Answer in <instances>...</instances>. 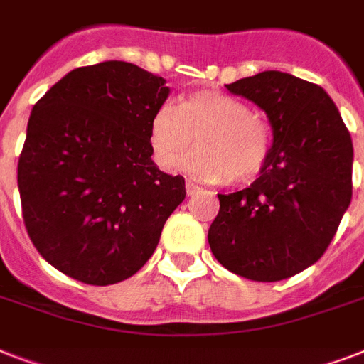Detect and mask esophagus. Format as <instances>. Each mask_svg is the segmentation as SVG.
<instances>
[{"label": "esophagus", "instance_id": "34e87169", "mask_svg": "<svg viewBox=\"0 0 364 364\" xmlns=\"http://www.w3.org/2000/svg\"><path fill=\"white\" fill-rule=\"evenodd\" d=\"M185 188H187V194L188 196H194L196 193H200V187L198 185H194V183L187 181V185H185Z\"/></svg>", "mask_w": 364, "mask_h": 364}]
</instances>
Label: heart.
<instances>
[{"mask_svg": "<svg viewBox=\"0 0 364 364\" xmlns=\"http://www.w3.org/2000/svg\"><path fill=\"white\" fill-rule=\"evenodd\" d=\"M151 159L160 170L171 171L196 143L187 170L210 183H247L264 170L272 153L270 124L243 100L196 90L176 100L173 109L160 107L149 122Z\"/></svg>", "mask_w": 364, "mask_h": 364, "instance_id": "1", "label": "heart"}]
</instances>
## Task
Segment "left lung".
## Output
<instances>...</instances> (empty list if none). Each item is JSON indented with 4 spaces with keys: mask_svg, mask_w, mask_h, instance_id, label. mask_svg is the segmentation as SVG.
<instances>
[{
    "mask_svg": "<svg viewBox=\"0 0 364 364\" xmlns=\"http://www.w3.org/2000/svg\"><path fill=\"white\" fill-rule=\"evenodd\" d=\"M268 115L270 159L247 188L219 196L211 253L253 282H279L321 259L351 202V136L321 87L282 71L227 85Z\"/></svg>",
    "mask_w": 364,
    "mask_h": 364,
    "instance_id": "obj_1",
    "label": "left lung"
}]
</instances>
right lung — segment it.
<instances>
[{"instance_id": "1", "label": "right lung", "mask_w": 364, "mask_h": 364, "mask_svg": "<svg viewBox=\"0 0 364 364\" xmlns=\"http://www.w3.org/2000/svg\"><path fill=\"white\" fill-rule=\"evenodd\" d=\"M164 79L128 62L70 71L31 109L18 159L24 227L43 259L88 285L134 276L159 245L185 179L151 160Z\"/></svg>"}]
</instances>
